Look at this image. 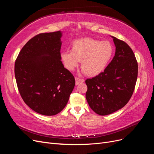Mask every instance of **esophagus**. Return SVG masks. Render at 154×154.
<instances>
[{"mask_svg": "<svg viewBox=\"0 0 154 154\" xmlns=\"http://www.w3.org/2000/svg\"><path fill=\"white\" fill-rule=\"evenodd\" d=\"M75 80H76V85H78V84H80V83L84 82V80H83V79L79 78H77V77L75 78Z\"/></svg>", "mask_w": 154, "mask_h": 154, "instance_id": "1", "label": "esophagus"}]
</instances>
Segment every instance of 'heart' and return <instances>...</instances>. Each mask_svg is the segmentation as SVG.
Listing matches in <instances>:
<instances>
[{
    "label": "heart",
    "instance_id": "b5f03b06",
    "mask_svg": "<svg viewBox=\"0 0 154 154\" xmlns=\"http://www.w3.org/2000/svg\"><path fill=\"white\" fill-rule=\"evenodd\" d=\"M113 52L114 48L110 42L86 37L74 40L71 51L61 53V60L70 71H74L81 60L82 72L95 76L105 69Z\"/></svg>",
    "mask_w": 154,
    "mask_h": 154
}]
</instances>
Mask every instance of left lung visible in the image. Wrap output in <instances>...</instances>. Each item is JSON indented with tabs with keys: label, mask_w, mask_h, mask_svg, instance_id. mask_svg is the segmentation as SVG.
Returning <instances> with one entry per match:
<instances>
[{
	"label": "left lung",
	"mask_w": 154,
	"mask_h": 154,
	"mask_svg": "<svg viewBox=\"0 0 154 154\" xmlns=\"http://www.w3.org/2000/svg\"><path fill=\"white\" fill-rule=\"evenodd\" d=\"M112 37L116 46L113 59L103 72L85 80L88 105L101 116L113 113L128 103L137 78L138 65L133 51L124 41Z\"/></svg>",
	"instance_id": "8db88e82"
}]
</instances>
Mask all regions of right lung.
<instances>
[{
    "mask_svg": "<svg viewBox=\"0 0 154 154\" xmlns=\"http://www.w3.org/2000/svg\"><path fill=\"white\" fill-rule=\"evenodd\" d=\"M61 31L32 37L18 54L15 75L25 103L36 112L54 116L66 106L75 85L72 74L61 61Z\"/></svg>",
    "mask_w": 154,
    "mask_h": 154,
    "instance_id": "1",
    "label": "right lung"
}]
</instances>
